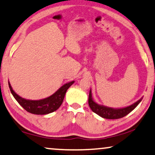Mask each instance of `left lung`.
Wrapping results in <instances>:
<instances>
[{
	"instance_id": "1",
	"label": "left lung",
	"mask_w": 155,
	"mask_h": 155,
	"mask_svg": "<svg viewBox=\"0 0 155 155\" xmlns=\"http://www.w3.org/2000/svg\"><path fill=\"white\" fill-rule=\"evenodd\" d=\"M143 97H141L138 101L134 102V104H130L129 106L126 107L122 108H112L109 107L102 105L96 103L92 97V92L90 90L88 96V104L91 110L95 114L99 115L102 118L108 119H120L122 117H125L128 114H129L130 112H132L135 108L138 106V104L140 103L142 100Z\"/></svg>"
}]
</instances>
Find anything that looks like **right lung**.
Instances as JSON below:
<instances>
[{"instance_id": "1", "label": "right lung", "mask_w": 155, "mask_h": 155, "mask_svg": "<svg viewBox=\"0 0 155 155\" xmlns=\"http://www.w3.org/2000/svg\"><path fill=\"white\" fill-rule=\"evenodd\" d=\"M74 83V81L67 83V84L63 85L62 86H61L55 93H53L51 96L44 99L36 100L23 98L13 91L9 81H8V85H9L10 90L11 91L13 97L26 111H27L29 113H31V114L43 115L55 112L60 107L62 103L63 100H64L65 93H66L67 89Z\"/></svg>"}]
</instances>
